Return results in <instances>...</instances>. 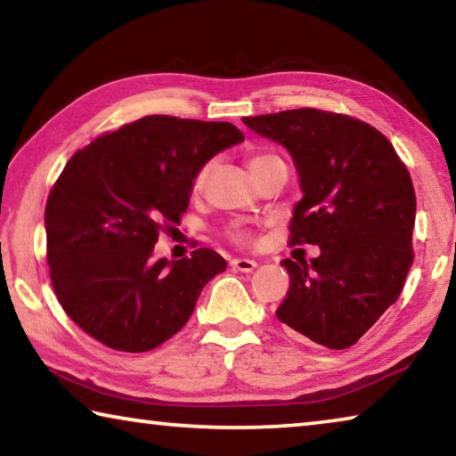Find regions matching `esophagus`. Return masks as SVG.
Wrapping results in <instances>:
<instances>
[{
	"label": "esophagus",
	"mask_w": 456,
	"mask_h": 456,
	"mask_svg": "<svg viewBox=\"0 0 456 456\" xmlns=\"http://www.w3.org/2000/svg\"><path fill=\"white\" fill-rule=\"evenodd\" d=\"M231 267L237 269V272H243V273H251L253 269L257 267V261L256 259H249V257H239L231 261Z\"/></svg>",
	"instance_id": "1"
}]
</instances>
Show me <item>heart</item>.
<instances>
[{"label": "heart", "instance_id": "heart-1", "mask_svg": "<svg viewBox=\"0 0 456 456\" xmlns=\"http://www.w3.org/2000/svg\"><path fill=\"white\" fill-rule=\"evenodd\" d=\"M273 160H280V159H277L275 154H269V152H256V154H251L249 160H247V165H249L251 173H256V171H259L261 167L273 163ZM207 175H209V165H205V167L200 168V171L197 173V176H195V189L203 187ZM233 237L239 239V241H245V239H247V231L235 227V229H233Z\"/></svg>", "mask_w": 456, "mask_h": 456}]
</instances>
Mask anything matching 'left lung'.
<instances>
[{"label":"left lung","mask_w":456,"mask_h":456,"mask_svg":"<svg viewBox=\"0 0 456 456\" xmlns=\"http://www.w3.org/2000/svg\"><path fill=\"white\" fill-rule=\"evenodd\" d=\"M243 122L291 154L304 197L289 243L320 247L310 261H281L289 291L277 320L326 348H350L396 302L412 265L408 168L382 133L344 114L299 108Z\"/></svg>","instance_id":"1"}]
</instances>
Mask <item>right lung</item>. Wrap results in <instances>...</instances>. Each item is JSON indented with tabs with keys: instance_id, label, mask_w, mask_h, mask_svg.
<instances>
[{
	"instance_id": "obj_1",
	"label": "right lung",
	"mask_w": 456,
	"mask_h": 456,
	"mask_svg": "<svg viewBox=\"0 0 456 456\" xmlns=\"http://www.w3.org/2000/svg\"><path fill=\"white\" fill-rule=\"evenodd\" d=\"M243 142L231 122L144 117L68 160L45 203L48 265L60 305L98 342L149 352L173 338L200 289L225 272L219 253L152 259L165 223L187 211L197 173Z\"/></svg>"
}]
</instances>
